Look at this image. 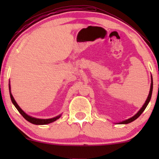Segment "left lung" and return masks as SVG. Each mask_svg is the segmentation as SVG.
<instances>
[{
  "instance_id": "1",
  "label": "left lung",
  "mask_w": 159,
  "mask_h": 159,
  "mask_svg": "<svg viewBox=\"0 0 159 159\" xmlns=\"http://www.w3.org/2000/svg\"><path fill=\"white\" fill-rule=\"evenodd\" d=\"M151 80H152V81H151L150 90H149V95H148V97H147V100H146L145 103L143 104V106H142L141 108L140 109V111H138V112L137 113V114H136L135 115H134V116H133L132 117L129 118V119H128V120H124V121H123V122H120V124H128V123H132V122L134 121V120H135L137 119V118H138V117H139V116H140V114H141L143 112V111L145 110V109H146V107H147V105H148L149 102V101H150V99H151V96H152V87H153V83H152V76H151Z\"/></svg>"
}]
</instances>
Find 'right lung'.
Returning <instances> with one entry per match:
<instances>
[{
    "mask_svg": "<svg viewBox=\"0 0 159 159\" xmlns=\"http://www.w3.org/2000/svg\"><path fill=\"white\" fill-rule=\"evenodd\" d=\"M9 89H10V98H11V100H12V102L13 103V105H15V107H16V109H17L18 111H19V112L22 115V116L24 118H25V120H27L28 122H30V123H31L33 124H35V125H46V124H48V123H52V122L55 121L57 119H59L60 117L61 116V115H59V116H56V117H54V118H51V119H38V118H35V117H32V116H29V115H27V114H25L24 111L21 110V107L19 106V105H18L17 103H16V102L15 101V99H14L13 96H12V93H11V91H10V85L9 84Z\"/></svg>",
    "mask_w": 159,
    "mask_h": 159,
    "instance_id": "obj_1",
    "label": "right lung"
}]
</instances>
